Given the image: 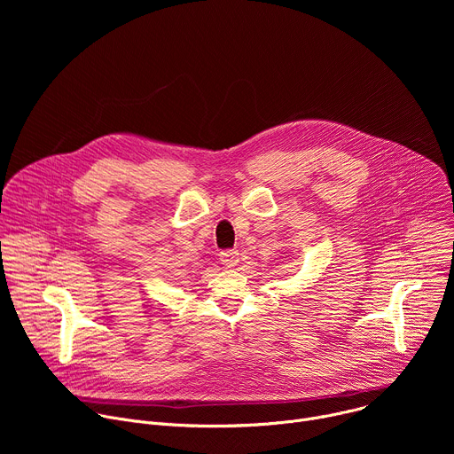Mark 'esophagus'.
Returning <instances> with one entry per match:
<instances>
[{"label":"esophagus","instance_id":"obj_1","mask_svg":"<svg viewBox=\"0 0 454 454\" xmlns=\"http://www.w3.org/2000/svg\"><path fill=\"white\" fill-rule=\"evenodd\" d=\"M219 261L224 268H235L239 264V251L235 249H226V251H221L219 254Z\"/></svg>","mask_w":454,"mask_h":454}]
</instances>
